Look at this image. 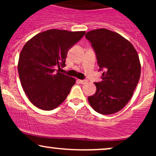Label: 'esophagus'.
Segmentation results:
<instances>
[{
  "instance_id": "34e87169",
  "label": "esophagus",
  "mask_w": 156,
  "mask_h": 156,
  "mask_svg": "<svg viewBox=\"0 0 156 156\" xmlns=\"http://www.w3.org/2000/svg\"><path fill=\"white\" fill-rule=\"evenodd\" d=\"M78 81H79L80 83L81 84H84L86 83L87 82V80H78Z\"/></svg>"
}]
</instances>
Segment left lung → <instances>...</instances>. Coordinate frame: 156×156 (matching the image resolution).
I'll return each instance as SVG.
<instances>
[{"label": "left lung", "instance_id": "8db88e82", "mask_svg": "<svg viewBox=\"0 0 156 156\" xmlns=\"http://www.w3.org/2000/svg\"><path fill=\"white\" fill-rule=\"evenodd\" d=\"M95 53L99 71H103L101 82L94 83L96 92L88 97L95 112L112 114L128 103L141 74L136 51L129 41L105 28L86 34Z\"/></svg>", "mask_w": 156, "mask_h": 156}]
</instances>
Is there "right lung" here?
I'll list each match as a JSON object with an SVG mask.
<instances>
[{
	"instance_id": "right-lung-1",
	"label": "right lung",
	"mask_w": 156,
	"mask_h": 156,
	"mask_svg": "<svg viewBox=\"0 0 156 156\" xmlns=\"http://www.w3.org/2000/svg\"><path fill=\"white\" fill-rule=\"evenodd\" d=\"M85 31L48 30L32 37L19 57L20 83L29 101L37 108L53 110L63 103L76 79L59 73L67 52ZM59 69L56 70V68Z\"/></svg>"
}]
</instances>
